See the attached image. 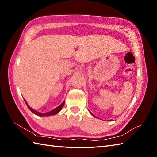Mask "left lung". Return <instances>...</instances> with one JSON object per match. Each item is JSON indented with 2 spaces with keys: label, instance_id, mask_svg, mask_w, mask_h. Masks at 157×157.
<instances>
[{
  "label": "left lung",
  "instance_id": "left-lung-1",
  "mask_svg": "<svg viewBox=\"0 0 157 157\" xmlns=\"http://www.w3.org/2000/svg\"><path fill=\"white\" fill-rule=\"evenodd\" d=\"M90 113H91V114H92V116H94V117H96V116H95L94 115H93V114H92V113L91 112H90ZM110 121H111V120H110Z\"/></svg>",
  "mask_w": 157,
  "mask_h": 157
}]
</instances>
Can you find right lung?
<instances>
[{
    "mask_svg": "<svg viewBox=\"0 0 157 157\" xmlns=\"http://www.w3.org/2000/svg\"><path fill=\"white\" fill-rule=\"evenodd\" d=\"M24 101H25V103H26V105H27V107L29 109V110H30L33 113H34L35 115H37V116H39V117H48V116H51V115H56L57 113H58L61 110V109L63 108V105H64V104H65V101H63V103H61L60 105H59L58 107H57L56 108L54 109L53 110H52L51 111L48 112V113H39V112H38V111L34 110V109H33L31 107H30L29 106V105H28V103H27L25 99H24Z\"/></svg>",
    "mask_w": 157,
    "mask_h": 157,
    "instance_id": "right-lung-1",
    "label": "right lung"
}]
</instances>
